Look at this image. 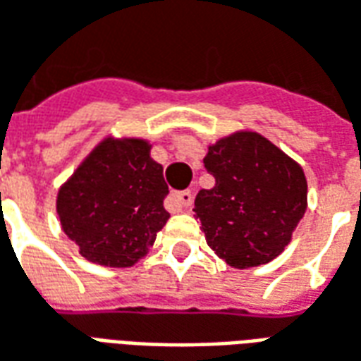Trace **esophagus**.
I'll return each instance as SVG.
<instances>
[{
  "mask_svg": "<svg viewBox=\"0 0 361 361\" xmlns=\"http://www.w3.org/2000/svg\"><path fill=\"white\" fill-rule=\"evenodd\" d=\"M169 202H171V208H173V209H186V208H190V206H192L194 196H192V192H190V190H183V192L171 194Z\"/></svg>",
  "mask_w": 361,
  "mask_h": 361,
  "instance_id": "1",
  "label": "esophagus"
}]
</instances>
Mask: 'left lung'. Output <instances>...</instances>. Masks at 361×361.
<instances>
[{
	"mask_svg": "<svg viewBox=\"0 0 361 361\" xmlns=\"http://www.w3.org/2000/svg\"><path fill=\"white\" fill-rule=\"evenodd\" d=\"M204 167L216 185L198 192L194 212L209 249L235 268L274 260L307 208L303 169L252 132L209 145Z\"/></svg>",
	"mask_w": 361,
	"mask_h": 361,
	"instance_id": "obj_1",
	"label": "left lung"
}]
</instances>
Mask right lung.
I'll list each match as a JSON object with an SVG mask.
<instances>
[{"instance_id":"add662e5","label":"right lung","mask_w":361,"mask_h":361,"mask_svg":"<svg viewBox=\"0 0 361 361\" xmlns=\"http://www.w3.org/2000/svg\"><path fill=\"white\" fill-rule=\"evenodd\" d=\"M163 167L142 140L99 145L58 194V214L79 255L104 267H132L167 224Z\"/></svg>"}]
</instances>
